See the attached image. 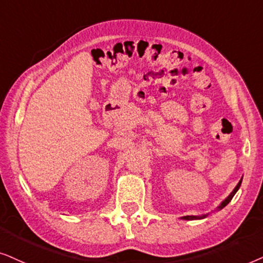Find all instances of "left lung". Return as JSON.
<instances>
[{"instance_id": "1", "label": "left lung", "mask_w": 263, "mask_h": 263, "mask_svg": "<svg viewBox=\"0 0 263 263\" xmlns=\"http://www.w3.org/2000/svg\"><path fill=\"white\" fill-rule=\"evenodd\" d=\"M241 179H243V178H241ZM241 179L239 180V183L237 184V186L233 189V191L231 192V194H230L229 196H227V198H225L221 203H220L219 207L216 208V209H218V211H220V209H222L223 207H226V205L229 204V203L231 202V199H232V198H233V196L236 195V192L238 191V189L240 187ZM208 215H209V213H208V214H203V215H186V216H183V218H181V219H184V220H198V219H204V218H207Z\"/></svg>"}]
</instances>
